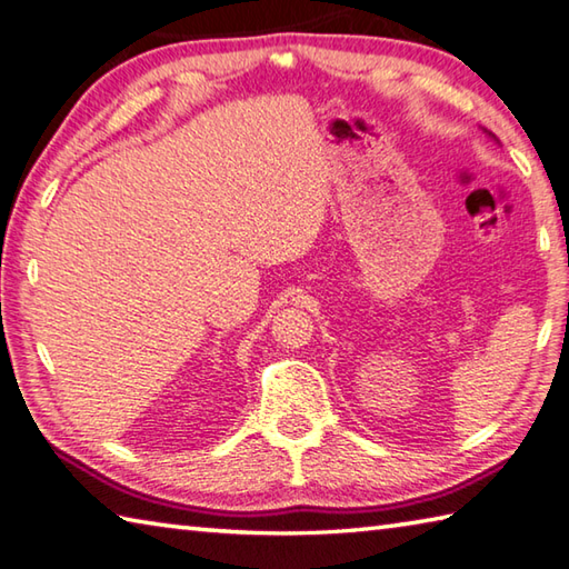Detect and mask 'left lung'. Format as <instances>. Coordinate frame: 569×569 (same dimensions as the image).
I'll return each instance as SVG.
<instances>
[{"mask_svg": "<svg viewBox=\"0 0 569 569\" xmlns=\"http://www.w3.org/2000/svg\"><path fill=\"white\" fill-rule=\"evenodd\" d=\"M489 134H491V132H489ZM491 137H493V134H491ZM493 139H496V137H493Z\"/></svg>", "mask_w": 569, "mask_h": 569, "instance_id": "left-lung-1", "label": "left lung"}]
</instances>
